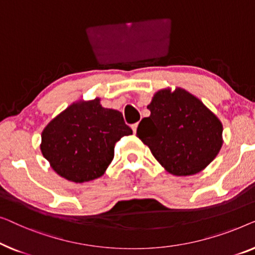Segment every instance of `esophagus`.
I'll return each instance as SVG.
<instances>
[{
	"mask_svg": "<svg viewBox=\"0 0 255 255\" xmlns=\"http://www.w3.org/2000/svg\"><path fill=\"white\" fill-rule=\"evenodd\" d=\"M137 125H138V124L131 125V129H132V131H134V132H136V129H137Z\"/></svg>",
	"mask_w": 255,
	"mask_h": 255,
	"instance_id": "1",
	"label": "esophagus"
}]
</instances>
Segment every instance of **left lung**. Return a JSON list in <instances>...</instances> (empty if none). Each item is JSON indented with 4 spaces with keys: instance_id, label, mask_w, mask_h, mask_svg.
Returning a JSON list of instances; mask_svg holds the SVG:
<instances>
[{
    "instance_id": "8db88e82",
    "label": "left lung",
    "mask_w": 255,
    "mask_h": 255,
    "mask_svg": "<svg viewBox=\"0 0 255 255\" xmlns=\"http://www.w3.org/2000/svg\"><path fill=\"white\" fill-rule=\"evenodd\" d=\"M136 135L174 175H192L209 165L223 144L221 121L184 89L160 90L148 105Z\"/></svg>"
}]
</instances>
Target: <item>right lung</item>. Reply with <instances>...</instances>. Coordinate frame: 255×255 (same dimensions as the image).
<instances>
[{
    "mask_svg": "<svg viewBox=\"0 0 255 255\" xmlns=\"http://www.w3.org/2000/svg\"><path fill=\"white\" fill-rule=\"evenodd\" d=\"M132 134L121 112L104 109L99 99L74 103L41 134L40 149L53 170L74 182L102 177L114 156V145Z\"/></svg>",
    "mask_w": 255,
    "mask_h": 255,
    "instance_id": "right-lung-1",
    "label": "right lung"
}]
</instances>
